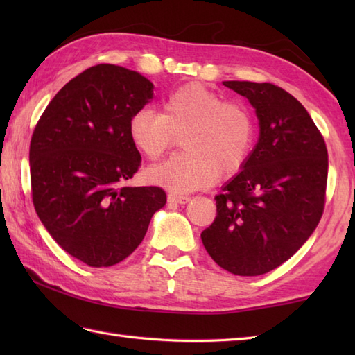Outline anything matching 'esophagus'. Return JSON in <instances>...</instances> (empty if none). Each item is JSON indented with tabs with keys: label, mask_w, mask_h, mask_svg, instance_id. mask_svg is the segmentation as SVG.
<instances>
[{
	"label": "esophagus",
	"mask_w": 355,
	"mask_h": 355,
	"mask_svg": "<svg viewBox=\"0 0 355 355\" xmlns=\"http://www.w3.org/2000/svg\"><path fill=\"white\" fill-rule=\"evenodd\" d=\"M168 200L171 202H177V205H186V202L191 201V197H186V195H175V193H169Z\"/></svg>",
	"instance_id": "1"
}]
</instances>
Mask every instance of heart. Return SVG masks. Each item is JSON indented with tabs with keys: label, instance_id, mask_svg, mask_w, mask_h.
Listing matches in <instances>:
<instances>
[{
	"label": "heart",
	"instance_id": "b5f03b06",
	"mask_svg": "<svg viewBox=\"0 0 355 355\" xmlns=\"http://www.w3.org/2000/svg\"><path fill=\"white\" fill-rule=\"evenodd\" d=\"M254 134L253 114L244 103L223 101L200 84L172 92L162 112L141 108L130 120V137L149 160H158L183 135L184 150L148 169L150 182L175 193L202 189L220 173L238 172L250 157Z\"/></svg>",
	"mask_w": 355,
	"mask_h": 355
}]
</instances>
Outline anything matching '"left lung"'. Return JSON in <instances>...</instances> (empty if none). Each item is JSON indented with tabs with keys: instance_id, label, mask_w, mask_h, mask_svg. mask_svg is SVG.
Masks as SVG:
<instances>
[{
	"instance_id": "8db88e82",
	"label": "left lung",
	"mask_w": 355,
	"mask_h": 355,
	"mask_svg": "<svg viewBox=\"0 0 355 355\" xmlns=\"http://www.w3.org/2000/svg\"><path fill=\"white\" fill-rule=\"evenodd\" d=\"M256 110L259 140L221 193L201 233L218 266L238 276L275 270L311 236L323 214L328 150L296 97L273 84L227 80Z\"/></svg>"
}]
</instances>
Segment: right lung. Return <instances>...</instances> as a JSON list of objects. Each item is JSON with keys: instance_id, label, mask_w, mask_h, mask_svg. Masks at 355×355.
Instances as JSON below:
<instances>
[{"instance_id": "right-lung-1", "label": "right lung", "mask_w": 355, "mask_h": 355, "mask_svg": "<svg viewBox=\"0 0 355 355\" xmlns=\"http://www.w3.org/2000/svg\"><path fill=\"white\" fill-rule=\"evenodd\" d=\"M153 96V82L140 73L99 64L59 89L35 126V210L51 238L89 267L128 258L166 205L162 187L123 186L141 162L130 120Z\"/></svg>"}]
</instances>
